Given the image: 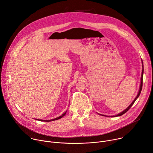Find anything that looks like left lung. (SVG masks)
I'll list each match as a JSON object with an SVG mask.
<instances>
[{
    "label": "left lung",
    "mask_w": 153,
    "mask_h": 153,
    "mask_svg": "<svg viewBox=\"0 0 153 153\" xmlns=\"http://www.w3.org/2000/svg\"><path fill=\"white\" fill-rule=\"evenodd\" d=\"M143 63V62H142ZM143 69H142V77H141V84H140V90H139V91H138V94H137V96H136V98H135V99L133 101V102L131 103V104L126 109V110H124L123 112H122L121 113H120V114H118V115H117L115 117H119V116H121V115H123L124 114H125L126 112H127L129 110V109L132 106V105L134 104V103L135 102V101H136V100L138 98V96H140V93H141V91H142V85H143ZM100 115H101V114H100ZM102 116H105V115H102Z\"/></svg>",
    "instance_id": "1"
}]
</instances>
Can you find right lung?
Masks as SVG:
<instances>
[{
  "label": "right lung",
  "instance_id": "add662e5",
  "mask_svg": "<svg viewBox=\"0 0 153 153\" xmlns=\"http://www.w3.org/2000/svg\"><path fill=\"white\" fill-rule=\"evenodd\" d=\"M66 112L67 111H66V112L63 114H62L61 116H60L59 117H57V118H54V119H52V120H39V121H55V120H59V119H60L61 118H62L63 117H64L65 115V114H66Z\"/></svg>",
  "mask_w": 153,
  "mask_h": 153
}]
</instances>
